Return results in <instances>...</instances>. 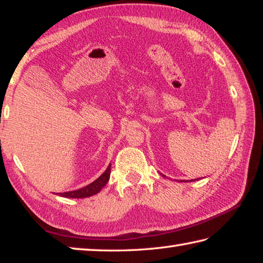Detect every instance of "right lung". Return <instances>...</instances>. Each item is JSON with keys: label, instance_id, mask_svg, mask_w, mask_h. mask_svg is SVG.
I'll list each match as a JSON object with an SVG mask.
<instances>
[{"label": "right lung", "instance_id": "add662e5", "mask_svg": "<svg viewBox=\"0 0 263 263\" xmlns=\"http://www.w3.org/2000/svg\"><path fill=\"white\" fill-rule=\"evenodd\" d=\"M110 168H111V164H109L108 168L105 169V172L99 177V179L95 180L92 183L86 185L84 188L74 190V191H67V193H60L59 195L62 196V197L84 198V197H89V196L97 194L106 183H108L109 177H110Z\"/></svg>", "mask_w": 263, "mask_h": 263}]
</instances>
